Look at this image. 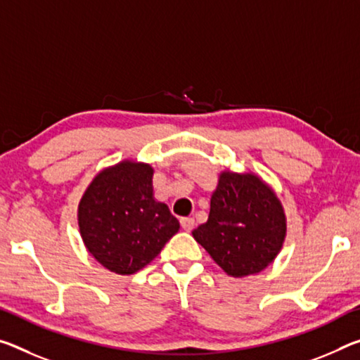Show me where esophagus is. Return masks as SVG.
<instances>
[{
    "label": "esophagus",
    "mask_w": 360,
    "mask_h": 360,
    "mask_svg": "<svg viewBox=\"0 0 360 360\" xmlns=\"http://www.w3.org/2000/svg\"><path fill=\"white\" fill-rule=\"evenodd\" d=\"M181 226L184 231H192L193 226H195V219L193 218H181Z\"/></svg>",
    "instance_id": "obj_1"
}]
</instances>
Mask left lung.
I'll use <instances>...</instances> for the list:
<instances>
[{"label": "left lung", "instance_id": "1", "mask_svg": "<svg viewBox=\"0 0 360 360\" xmlns=\"http://www.w3.org/2000/svg\"><path fill=\"white\" fill-rule=\"evenodd\" d=\"M285 231L282 205L264 182L224 171L210 198L208 221L192 236L229 276L243 277L271 264Z\"/></svg>", "mask_w": 360, "mask_h": 360}]
</instances>
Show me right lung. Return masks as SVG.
Listing matches in <instances>:
<instances>
[{"label":"right lung","instance_id":"add662e5","mask_svg":"<svg viewBox=\"0 0 360 360\" xmlns=\"http://www.w3.org/2000/svg\"><path fill=\"white\" fill-rule=\"evenodd\" d=\"M150 165L122 162L91 182L78 207L89 253L108 271L138 272L179 231V221L153 197Z\"/></svg>","mask_w":360,"mask_h":360}]
</instances>
